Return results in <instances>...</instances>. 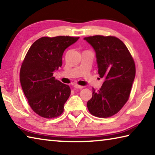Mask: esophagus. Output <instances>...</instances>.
<instances>
[{"mask_svg":"<svg viewBox=\"0 0 155 155\" xmlns=\"http://www.w3.org/2000/svg\"><path fill=\"white\" fill-rule=\"evenodd\" d=\"M74 87L75 88H77V89H83V86L78 85H77V84H76V85H74Z\"/></svg>","mask_w":155,"mask_h":155,"instance_id":"esophagus-1","label":"esophagus"}]
</instances>
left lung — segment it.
<instances>
[{"label": "left lung", "mask_w": 155, "mask_h": 155, "mask_svg": "<svg viewBox=\"0 0 155 155\" xmlns=\"http://www.w3.org/2000/svg\"><path fill=\"white\" fill-rule=\"evenodd\" d=\"M84 40L96 52L100 77L104 83L99 90L92 88L89 111L94 116L109 117L127 103L135 77V65L127 46L114 36L94 35Z\"/></svg>", "instance_id": "1"}]
</instances>
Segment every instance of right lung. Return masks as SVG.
I'll return each mask as SVG.
<instances>
[{"label":"right lung","instance_id":"right-lung-1","mask_svg":"<svg viewBox=\"0 0 155 155\" xmlns=\"http://www.w3.org/2000/svg\"><path fill=\"white\" fill-rule=\"evenodd\" d=\"M78 39L43 37L31 45L26 54L20 68L21 86L31 109L41 117L53 118L64 112L71 90L56 80L53 73L62 65L65 50Z\"/></svg>","mask_w":155,"mask_h":155}]
</instances>
